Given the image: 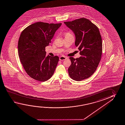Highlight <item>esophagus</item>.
Here are the masks:
<instances>
[{
	"instance_id": "obj_1",
	"label": "esophagus",
	"mask_w": 125,
	"mask_h": 125,
	"mask_svg": "<svg viewBox=\"0 0 125 125\" xmlns=\"http://www.w3.org/2000/svg\"><path fill=\"white\" fill-rule=\"evenodd\" d=\"M67 59V57L64 56H62L61 57H59V59L60 61H63Z\"/></svg>"
}]
</instances>
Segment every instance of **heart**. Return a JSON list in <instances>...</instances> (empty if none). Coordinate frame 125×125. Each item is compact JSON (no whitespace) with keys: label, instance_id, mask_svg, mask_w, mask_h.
I'll use <instances>...</instances> for the list:
<instances>
[{"label":"heart","instance_id":"1","mask_svg":"<svg viewBox=\"0 0 125 125\" xmlns=\"http://www.w3.org/2000/svg\"><path fill=\"white\" fill-rule=\"evenodd\" d=\"M70 34H72L71 33H69V32H68V33H65V36H67V35H70Z\"/></svg>","mask_w":125,"mask_h":125}]
</instances>
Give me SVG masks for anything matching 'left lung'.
<instances>
[{
	"label": "left lung",
	"mask_w": 125,
	"mask_h": 125,
	"mask_svg": "<svg viewBox=\"0 0 125 125\" xmlns=\"http://www.w3.org/2000/svg\"><path fill=\"white\" fill-rule=\"evenodd\" d=\"M75 36V45L80 51L81 57H70L72 62L68 69L70 77L81 81L94 74L100 62L102 54V39L98 27L88 19H78L64 22Z\"/></svg>",
	"instance_id": "left-lung-1"
}]
</instances>
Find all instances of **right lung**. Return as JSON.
Listing matches in <instances>:
<instances>
[{
    "mask_svg": "<svg viewBox=\"0 0 125 125\" xmlns=\"http://www.w3.org/2000/svg\"><path fill=\"white\" fill-rule=\"evenodd\" d=\"M62 23L36 22L26 28L19 39V57L23 67L31 78L45 82L53 75L59 61L58 56H46L45 47Z\"/></svg>",
    "mask_w": 125,
    "mask_h": 125,
    "instance_id": "1",
    "label": "right lung"
}]
</instances>
